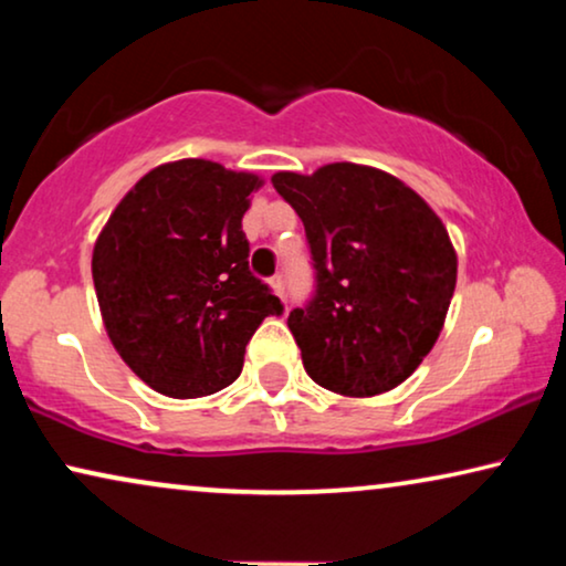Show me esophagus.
Here are the masks:
<instances>
[{
	"mask_svg": "<svg viewBox=\"0 0 566 566\" xmlns=\"http://www.w3.org/2000/svg\"><path fill=\"white\" fill-rule=\"evenodd\" d=\"M270 289H273V293H275L277 298H283V301H285V283H283V277H281V275L270 277Z\"/></svg>",
	"mask_w": 566,
	"mask_h": 566,
	"instance_id": "34e87169",
	"label": "esophagus"
}]
</instances>
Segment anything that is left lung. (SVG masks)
<instances>
[{"instance_id": "8db88e82", "label": "left lung", "mask_w": 566, "mask_h": 566, "mask_svg": "<svg viewBox=\"0 0 566 566\" xmlns=\"http://www.w3.org/2000/svg\"><path fill=\"white\" fill-rule=\"evenodd\" d=\"M304 221L316 293L289 329L306 374L343 397L397 389L432 350L455 291L459 258L438 213L384 169L335 161L275 172Z\"/></svg>"}]
</instances>
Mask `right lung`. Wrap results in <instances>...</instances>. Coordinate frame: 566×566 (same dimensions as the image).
<instances>
[{
    "mask_svg": "<svg viewBox=\"0 0 566 566\" xmlns=\"http://www.w3.org/2000/svg\"><path fill=\"white\" fill-rule=\"evenodd\" d=\"M262 177L177 159L130 188L99 231L92 281L126 366L172 399L234 384L244 347L281 298L250 273L242 216Z\"/></svg>",
    "mask_w": 566,
    "mask_h": 566,
    "instance_id": "right-lung-1",
    "label": "right lung"
}]
</instances>
